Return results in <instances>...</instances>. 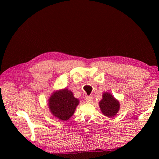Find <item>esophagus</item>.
<instances>
[{
  "instance_id": "1",
  "label": "esophagus",
  "mask_w": 159,
  "mask_h": 159,
  "mask_svg": "<svg viewBox=\"0 0 159 159\" xmlns=\"http://www.w3.org/2000/svg\"><path fill=\"white\" fill-rule=\"evenodd\" d=\"M92 96H87L86 98H85V101L87 102H88V103H90V102H92Z\"/></svg>"
}]
</instances>
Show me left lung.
I'll return each mask as SVG.
<instances>
[{"label": "left lung", "mask_w": 159, "mask_h": 159, "mask_svg": "<svg viewBox=\"0 0 159 159\" xmlns=\"http://www.w3.org/2000/svg\"><path fill=\"white\" fill-rule=\"evenodd\" d=\"M101 111L105 116L113 117L116 116L120 109L119 102L109 93H104L102 100L100 102Z\"/></svg>", "instance_id": "obj_1"}]
</instances>
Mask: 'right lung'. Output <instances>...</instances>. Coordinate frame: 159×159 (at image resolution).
I'll list each match as a JSON object with an SVG mask.
<instances>
[{
  "instance_id": "add662e5",
  "label": "right lung",
  "mask_w": 159,
  "mask_h": 159,
  "mask_svg": "<svg viewBox=\"0 0 159 159\" xmlns=\"http://www.w3.org/2000/svg\"><path fill=\"white\" fill-rule=\"evenodd\" d=\"M79 100L67 89L54 93L49 99V108L54 116L61 120L66 121L72 116Z\"/></svg>"
}]
</instances>
